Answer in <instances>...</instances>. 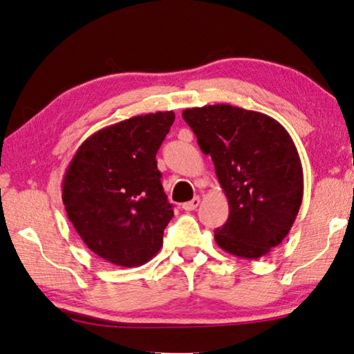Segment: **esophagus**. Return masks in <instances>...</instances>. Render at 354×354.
I'll list each match as a JSON object with an SVG mask.
<instances>
[{
    "label": "esophagus",
    "mask_w": 354,
    "mask_h": 354,
    "mask_svg": "<svg viewBox=\"0 0 354 354\" xmlns=\"http://www.w3.org/2000/svg\"><path fill=\"white\" fill-rule=\"evenodd\" d=\"M199 205V198L198 196H195L194 199H192V201H187V203H184L183 204V209L184 210H187V212H190V210H195L196 207Z\"/></svg>",
    "instance_id": "obj_1"
}]
</instances>
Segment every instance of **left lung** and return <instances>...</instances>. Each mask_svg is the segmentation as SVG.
<instances>
[{
    "label": "left lung",
    "mask_w": 354,
    "mask_h": 354,
    "mask_svg": "<svg viewBox=\"0 0 354 354\" xmlns=\"http://www.w3.org/2000/svg\"><path fill=\"white\" fill-rule=\"evenodd\" d=\"M183 118L210 155L229 216L215 230L223 250L260 259L289 234L304 198V170L283 125L232 105L187 108Z\"/></svg>",
    "instance_id": "1"
}]
</instances>
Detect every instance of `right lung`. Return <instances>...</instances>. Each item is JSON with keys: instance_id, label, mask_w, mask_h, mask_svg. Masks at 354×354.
I'll list each match as a JSON object with an SVG mask.
<instances>
[{"instance_id": "obj_1", "label": "right lung", "mask_w": 354, "mask_h": 354, "mask_svg": "<svg viewBox=\"0 0 354 354\" xmlns=\"http://www.w3.org/2000/svg\"><path fill=\"white\" fill-rule=\"evenodd\" d=\"M175 120L158 111L105 127L83 142L66 169L62 199L86 246L113 265L155 257L173 216L156 153Z\"/></svg>"}]
</instances>
